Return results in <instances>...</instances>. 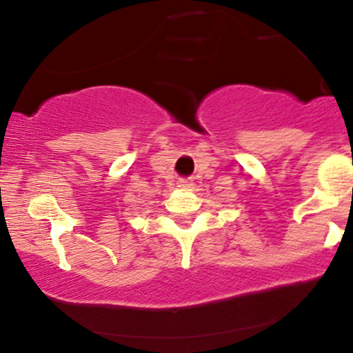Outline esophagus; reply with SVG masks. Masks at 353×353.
Masks as SVG:
<instances>
[{
    "label": "esophagus",
    "mask_w": 353,
    "mask_h": 353,
    "mask_svg": "<svg viewBox=\"0 0 353 353\" xmlns=\"http://www.w3.org/2000/svg\"><path fill=\"white\" fill-rule=\"evenodd\" d=\"M179 185H181V188H189V182L182 179V181H179Z\"/></svg>",
    "instance_id": "esophagus-1"
}]
</instances>
